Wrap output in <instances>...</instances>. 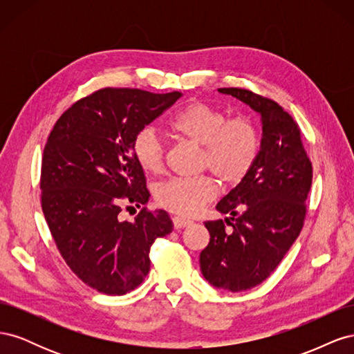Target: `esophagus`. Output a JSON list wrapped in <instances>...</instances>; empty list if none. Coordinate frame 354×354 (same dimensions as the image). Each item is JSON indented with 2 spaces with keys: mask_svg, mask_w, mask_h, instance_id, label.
<instances>
[{
  "mask_svg": "<svg viewBox=\"0 0 354 354\" xmlns=\"http://www.w3.org/2000/svg\"><path fill=\"white\" fill-rule=\"evenodd\" d=\"M192 223H194V221H190V220L183 218V217H178V216L173 217V224H174L176 229H185V227L190 226Z\"/></svg>",
  "mask_w": 354,
  "mask_h": 354,
  "instance_id": "1",
  "label": "esophagus"
}]
</instances>
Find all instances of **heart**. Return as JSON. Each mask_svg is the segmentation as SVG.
Here are the masks:
<instances>
[{
	"label": "heart",
	"instance_id": "b5f03b06",
	"mask_svg": "<svg viewBox=\"0 0 354 354\" xmlns=\"http://www.w3.org/2000/svg\"><path fill=\"white\" fill-rule=\"evenodd\" d=\"M169 128L203 146L202 168L211 169L226 185L242 181L260 155V131L250 118L236 116L229 120L226 112L207 103H190L171 118ZM133 155L145 173H162L165 147L162 136L155 127H143L136 134ZM216 195L217 183L211 176L174 177L160 183L155 192L160 207L180 216L196 214Z\"/></svg>",
	"mask_w": 354,
	"mask_h": 354
}]
</instances>
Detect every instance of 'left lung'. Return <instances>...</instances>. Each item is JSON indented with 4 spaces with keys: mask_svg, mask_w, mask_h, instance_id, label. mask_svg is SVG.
<instances>
[{
    "mask_svg": "<svg viewBox=\"0 0 354 354\" xmlns=\"http://www.w3.org/2000/svg\"><path fill=\"white\" fill-rule=\"evenodd\" d=\"M218 91L259 112L263 124L259 159L217 203L229 217L205 223L209 243L199 257L201 272L212 286L239 292L266 281L298 238L313 168L297 122L279 104L243 88Z\"/></svg>",
    "mask_w": 354,
    "mask_h": 354,
    "instance_id": "8db88e82",
    "label": "left lung"
}]
</instances>
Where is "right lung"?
Returning <instances> with one entry per match:
<instances>
[{"label": "right lung", "mask_w": 354, "mask_h": 354, "mask_svg": "<svg viewBox=\"0 0 354 354\" xmlns=\"http://www.w3.org/2000/svg\"><path fill=\"white\" fill-rule=\"evenodd\" d=\"M180 97V91L102 88L63 112L48 136L42 212L63 260L95 291H133L151 270L152 243L173 230L167 211L146 208L151 195L133 140ZM128 203L142 208L134 222L119 218Z\"/></svg>", "instance_id": "add662e5"}]
</instances>
